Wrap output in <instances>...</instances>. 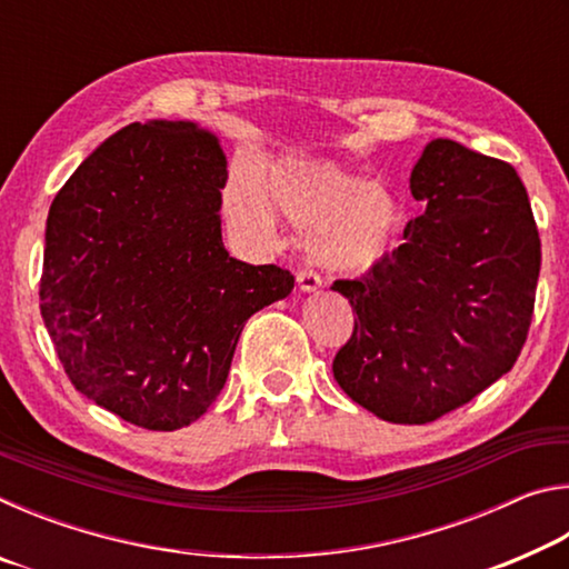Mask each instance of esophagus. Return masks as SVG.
<instances>
[{
  "label": "esophagus",
  "instance_id": "esophagus-1",
  "mask_svg": "<svg viewBox=\"0 0 569 569\" xmlns=\"http://www.w3.org/2000/svg\"><path fill=\"white\" fill-rule=\"evenodd\" d=\"M296 283H298V291H301V293H316L321 288V278L316 276L313 271H298Z\"/></svg>",
  "mask_w": 569,
  "mask_h": 569
}]
</instances>
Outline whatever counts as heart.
<instances>
[{
  "mask_svg": "<svg viewBox=\"0 0 569 569\" xmlns=\"http://www.w3.org/2000/svg\"><path fill=\"white\" fill-rule=\"evenodd\" d=\"M228 218L271 230L276 213L308 228V258L333 276H363L397 250L407 208L391 188L331 158L293 156L268 170L266 186L240 176L226 190Z\"/></svg>",
  "mask_w": 569,
  "mask_h": 569,
  "instance_id": "1",
  "label": "heart"
}]
</instances>
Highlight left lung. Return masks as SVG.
<instances>
[{
  "mask_svg": "<svg viewBox=\"0 0 569 569\" xmlns=\"http://www.w3.org/2000/svg\"><path fill=\"white\" fill-rule=\"evenodd\" d=\"M423 213L359 281L331 291L356 311L333 359L349 397L391 423H427L512 369L532 321L539 233L512 166L437 138L411 170Z\"/></svg>",
  "mask_w": 569,
  "mask_h": 569,
  "instance_id": "1",
  "label": "left lung"
}]
</instances>
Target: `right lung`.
Here are the masks:
<instances>
[{
    "label": "right lung",
    "mask_w": 569,
    "mask_h": 569,
    "mask_svg": "<svg viewBox=\"0 0 569 569\" xmlns=\"http://www.w3.org/2000/svg\"><path fill=\"white\" fill-rule=\"evenodd\" d=\"M226 180L198 122L148 120L110 134L52 200L42 321L72 387L134 427L203 417L246 321L293 291L283 268L228 256Z\"/></svg>",
    "instance_id": "add662e5"
}]
</instances>
